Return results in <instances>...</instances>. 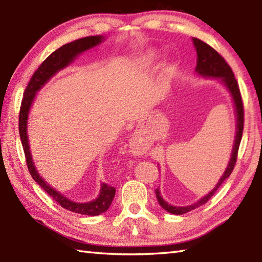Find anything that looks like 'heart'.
<instances>
[{
    "label": "heart",
    "mask_w": 262,
    "mask_h": 262,
    "mask_svg": "<svg viewBox=\"0 0 262 262\" xmlns=\"http://www.w3.org/2000/svg\"><path fill=\"white\" fill-rule=\"evenodd\" d=\"M157 60V54L154 51H149L143 54L142 56H140L137 59V64H139L140 68H150L152 67L155 62ZM166 73H168V69L166 70Z\"/></svg>",
    "instance_id": "obj_1"
}]
</instances>
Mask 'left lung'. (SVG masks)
I'll return each mask as SVG.
<instances>
[{"label":"left lung","mask_w":262,"mask_h":262,"mask_svg":"<svg viewBox=\"0 0 262 262\" xmlns=\"http://www.w3.org/2000/svg\"><path fill=\"white\" fill-rule=\"evenodd\" d=\"M193 43L198 54L196 68H195V72L203 77L219 78L220 81L227 86V89L230 91V94H231V97L234 103V108H236V117H237L236 129L237 130H236V136H234V143H233V149L231 152V158H230L227 170L224 171L223 176L221 177V179L215 186V188L212 189L209 194H207L205 198H202L200 201H198L192 206H186V207L171 206L163 200V198L161 196V192H159L158 188L155 189V193H156L159 205H161L166 211L174 215L186 214V212L193 210L195 208L205 205L212 195L216 193V190L220 188V186L229 178L230 174L232 173L234 165H236L238 149H239V144H241L243 129H244V106H243L242 95H241V90H239V85L237 83L236 77H234L232 69L230 68V66L227 63V61L224 60V57L221 56L219 53L214 50V48L208 45V43H206L205 41H202L198 38H193Z\"/></svg>","instance_id":"1"}]
</instances>
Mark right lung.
<instances>
[{
  "label": "right lung",
  "mask_w": 262,
  "mask_h": 262,
  "mask_svg": "<svg viewBox=\"0 0 262 262\" xmlns=\"http://www.w3.org/2000/svg\"><path fill=\"white\" fill-rule=\"evenodd\" d=\"M103 40V35H91V37L81 38L73 42L66 43V45L61 46L60 48H57L56 51L53 52L52 54L39 66V68L35 70L32 77H31L28 86L25 89L19 111V136L31 177H32L34 181H37V184L40 185L41 188L50 195L53 200L59 203L62 208L73 212H76V214L88 216H97L103 214L104 211L107 210L114 199L115 188L107 184H101L100 193L98 195V198L95 199L94 201L86 203H77L69 200V199L66 198L64 195H62L60 192H57V190L51 187V186L41 178L40 174L38 173V171L35 170L32 156H31L30 151L26 128H28V118L31 105H32V101L34 99L35 94H37V91L40 90L43 86V84H45L51 77L54 76L59 70L66 68L67 66L72 63V62L76 59L77 55L88 50H90L92 47L99 45Z\"/></svg>",
  "instance_id": "1"
}]
</instances>
